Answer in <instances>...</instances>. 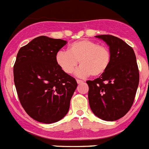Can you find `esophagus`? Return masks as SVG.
<instances>
[{"mask_svg": "<svg viewBox=\"0 0 149 149\" xmlns=\"http://www.w3.org/2000/svg\"><path fill=\"white\" fill-rule=\"evenodd\" d=\"M76 81H77L78 84H81V83L83 82L82 80H80V79H76Z\"/></svg>", "mask_w": 149, "mask_h": 149, "instance_id": "obj_1", "label": "esophagus"}]
</instances>
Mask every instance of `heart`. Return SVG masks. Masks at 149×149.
Segmentation results:
<instances>
[{
	"instance_id": "obj_1",
	"label": "heart",
	"mask_w": 149,
	"mask_h": 149,
	"mask_svg": "<svg viewBox=\"0 0 149 149\" xmlns=\"http://www.w3.org/2000/svg\"><path fill=\"white\" fill-rule=\"evenodd\" d=\"M79 61L81 67L76 72L77 76L98 77L109 68L111 53L106 46L84 38L70 44L68 52L60 51L56 56L57 65L67 74L74 72Z\"/></svg>"
}]
</instances>
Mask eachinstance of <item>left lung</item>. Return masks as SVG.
Here are the masks:
<instances>
[{
	"mask_svg": "<svg viewBox=\"0 0 149 149\" xmlns=\"http://www.w3.org/2000/svg\"><path fill=\"white\" fill-rule=\"evenodd\" d=\"M109 46V68L96 79L87 81L91 111L105 121L117 120L131 109L139 84L140 75L133 48L111 35L96 36Z\"/></svg>",
	"mask_w": 149,
	"mask_h": 149,
	"instance_id": "obj_1",
	"label": "left lung"
}]
</instances>
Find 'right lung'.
I'll return each instance as SVG.
<instances>
[{
    "mask_svg": "<svg viewBox=\"0 0 149 149\" xmlns=\"http://www.w3.org/2000/svg\"><path fill=\"white\" fill-rule=\"evenodd\" d=\"M66 41L39 36L19 49L13 68L18 99L30 117L42 123L68 113L77 88L74 78L58 67L56 56Z\"/></svg>",
    "mask_w": 149,
    "mask_h": 149,
    "instance_id": "1",
    "label": "right lung"
}]
</instances>
